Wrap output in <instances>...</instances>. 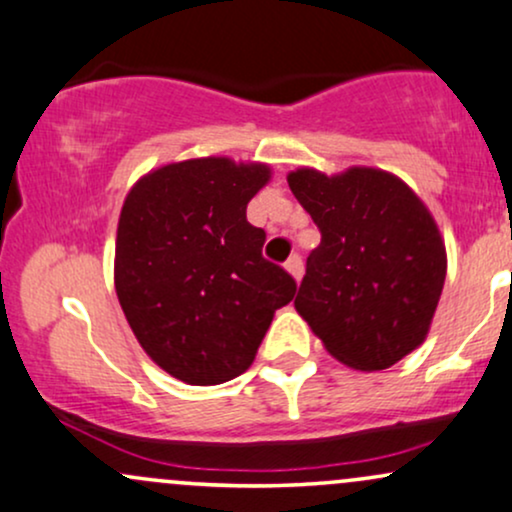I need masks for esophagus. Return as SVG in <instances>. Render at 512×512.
Listing matches in <instances>:
<instances>
[{
	"label": "esophagus",
	"instance_id": "34e87169",
	"mask_svg": "<svg viewBox=\"0 0 512 512\" xmlns=\"http://www.w3.org/2000/svg\"><path fill=\"white\" fill-rule=\"evenodd\" d=\"M284 267H286V272H289V274L293 276V279L301 281V276H303V260H301V257L291 255L289 260H286Z\"/></svg>",
	"mask_w": 512,
	"mask_h": 512
}]
</instances>
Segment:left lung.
<instances>
[{
    "label": "left lung",
    "instance_id": "left-lung-1",
    "mask_svg": "<svg viewBox=\"0 0 512 512\" xmlns=\"http://www.w3.org/2000/svg\"><path fill=\"white\" fill-rule=\"evenodd\" d=\"M291 192L320 228L293 305L344 366L373 373L424 344L448 255L438 223L397 175L296 168Z\"/></svg>",
    "mask_w": 512,
    "mask_h": 512
}]
</instances>
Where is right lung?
I'll list each match as a JSON object with an SVG mask.
<instances>
[{
	"instance_id": "right-lung-1",
	"label": "right lung",
	"mask_w": 512,
	"mask_h": 512,
	"mask_svg": "<svg viewBox=\"0 0 512 512\" xmlns=\"http://www.w3.org/2000/svg\"><path fill=\"white\" fill-rule=\"evenodd\" d=\"M272 168L228 156L149 170L122 204L115 291L146 356L187 385L245 373L296 281L262 257L248 202Z\"/></svg>"
}]
</instances>
